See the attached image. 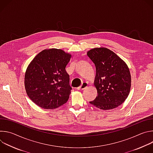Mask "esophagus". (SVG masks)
<instances>
[{
    "label": "esophagus",
    "instance_id": "obj_1",
    "mask_svg": "<svg viewBox=\"0 0 153 153\" xmlns=\"http://www.w3.org/2000/svg\"><path fill=\"white\" fill-rule=\"evenodd\" d=\"M87 86H88V83L85 82H83L82 84L81 85V86L77 87V90H82L85 89V88H86Z\"/></svg>",
    "mask_w": 153,
    "mask_h": 153
}]
</instances>
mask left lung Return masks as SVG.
<instances>
[{"instance_id": "8db88e82", "label": "left lung", "mask_w": 153, "mask_h": 153, "mask_svg": "<svg viewBox=\"0 0 153 153\" xmlns=\"http://www.w3.org/2000/svg\"><path fill=\"white\" fill-rule=\"evenodd\" d=\"M94 63V86L97 96L90 103L103 110L114 109L124 102L129 95L131 79L126 63L113 51L96 48L87 53Z\"/></svg>"}]
</instances>
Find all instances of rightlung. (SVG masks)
I'll return each instance as SVG.
<instances>
[{"instance_id": "add662e5", "label": "right lung", "mask_w": 153, "mask_h": 153, "mask_svg": "<svg viewBox=\"0 0 153 153\" xmlns=\"http://www.w3.org/2000/svg\"><path fill=\"white\" fill-rule=\"evenodd\" d=\"M71 54L59 49L44 50L31 62L25 75L27 95L43 109L57 108L66 103L72 89L65 67Z\"/></svg>"}]
</instances>
